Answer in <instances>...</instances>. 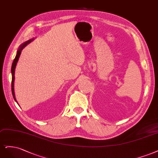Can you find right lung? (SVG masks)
<instances>
[{"instance_id":"right-lung-1","label":"right lung","mask_w":158,"mask_h":158,"mask_svg":"<svg viewBox=\"0 0 158 158\" xmlns=\"http://www.w3.org/2000/svg\"><path fill=\"white\" fill-rule=\"evenodd\" d=\"M33 40H34V39H29V40H27V41L23 43V44H22L21 45L19 46V49L18 50L16 57H15V58H14V61H13L12 65V68H11V72H12V95H13L14 99L15 100V101L16 102H17V101H16V97H15L14 89V79H15V76H14V74H15V69H16V66L18 61V60H19V56H20V54H21L22 50H23V48L25 47H26V46H27L28 44H29L31 41H33ZM17 103H18V102H17Z\"/></svg>"}]
</instances>
